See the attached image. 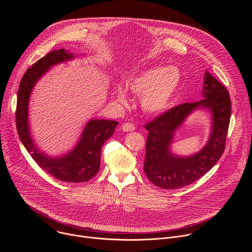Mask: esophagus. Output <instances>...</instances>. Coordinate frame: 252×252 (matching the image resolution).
I'll return each mask as SVG.
<instances>
[{"instance_id":"34e87169","label":"esophagus","mask_w":252,"mask_h":252,"mask_svg":"<svg viewBox=\"0 0 252 252\" xmlns=\"http://www.w3.org/2000/svg\"><path fill=\"white\" fill-rule=\"evenodd\" d=\"M122 129H123L124 131H126V132H127V131H132V130L135 129V126H134L132 124H130V123H126V124H123Z\"/></svg>"}]
</instances>
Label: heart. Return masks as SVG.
I'll return each mask as SVG.
<instances>
[{
  "label": "heart",
  "mask_w": 252,
  "mask_h": 252,
  "mask_svg": "<svg viewBox=\"0 0 252 252\" xmlns=\"http://www.w3.org/2000/svg\"><path fill=\"white\" fill-rule=\"evenodd\" d=\"M181 74L176 67H153L128 79L126 89L141 96L142 110L150 115H158L167 111L172 104L181 86ZM117 99L124 105L128 103L125 89L118 87Z\"/></svg>",
  "instance_id": "heart-1"
}]
</instances>
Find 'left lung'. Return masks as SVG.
I'll return each instance as SVG.
<instances>
[{
  "label": "left lung",
  "mask_w": 252,
  "mask_h": 252,
  "mask_svg": "<svg viewBox=\"0 0 252 252\" xmlns=\"http://www.w3.org/2000/svg\"><path fill=\"white\" fill-rule=\"evenodd\" d=\"M202 98L195 102L176 105L146 125L149 131L146 145V175L155 186L175 189L189 186L203 176L221 158L230 122L231 101L228 91L206 70ZM200 107L212 115L210 139L198 153L178 157L169 150L175 130L193 111Z\"/></svg>",
  "instance_id": "left-lung-1"
}]
</instances>
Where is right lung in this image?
I'll use <instances>...</instances> for the list:
<instances>
[{"instance_id":"right-lung-1","label":"right lung","mask_w":252,"mask_h":252,"mask_svg":"<svg viewBox=\"0 0 252 252\" xmlns=\"http://www.w3.org/2000/svg\"><path fill=\"white\" fill-rule=\"evenodd\" d=\"M74 58L73 53L64 49L54 50L26 71L18 91L16 125L23 145L42 169L62 182L85 183L98 172L101 148L115 132L118 122L91 120L86 125L75 149L59 158H52L42 153L32 141L29 127V101L35 83L53 65Z\"/></svg>"}]
</instances>
